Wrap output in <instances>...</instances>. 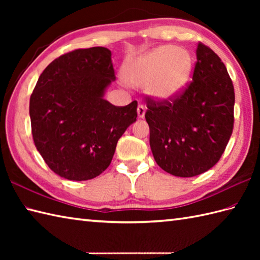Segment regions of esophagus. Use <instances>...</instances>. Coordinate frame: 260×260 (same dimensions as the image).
Masks as SVG:
<instances>
[{"instance_id": "34e87169", "label": "esophagus", "mask_w": 260, "mask_h": 260, "mask_svg": "<svg viewBox=\"0 0 260 260\" xmlns=\"http://www.w3.org/2000/svg\"><path fill=\"white\" fill-rule=\"evenodd\" d=\"M145 116V107L143 106V105H139V107H137V117L140 119L144 118Z\"/></svg>"}]
</instances>
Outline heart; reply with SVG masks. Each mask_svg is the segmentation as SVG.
<instances>
[{
	"label": "heart",
	"instance_id": "obj_1",
	"mask_svg": "<svg viewBox=\"0 0 260 260\" xmlns=\"http://www.w3.org/2000/svg\"><path fill=\"white\" fill-rule=\"evenodd\" d=\"M192 58L189 52L174 46H162L132 60L123 76L127 84L146 86L153 101L171 102L184 90L190 79Z\"/></svg>",
	"mask_w": 260,
	"mask_h": 260
}]
</instances>
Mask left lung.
<instances>
[{
    "instance_id": "obj_1",
    "label": "left lung",
    "mask_w": 260,
    "mask_h": 260,
    "mask_svg": "<svg viewBox=\"0 0 260 260\" xmlns=\"http://www.w3.org/2000/svg\"><path fill=\"white\" fill-rule=\"evenodd\" d=\"M192 82L173 104L147 101L154 159L165 172L191 178L211 169L234 128L235 89L227 68L207 46L197 47Z\"/></svg>"
}]
</instances>
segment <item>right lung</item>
<instances>
[{"label": "right lung", "instance_id": "add662e5", "mask_svg": "<svg viewBox=\"0 0 260 260\" xmlns=\"http://www.w3.org/2000/svg\"><path fill=\"white\" fill-rule=\"evenodd\" d=\"M113 81L112 52L104 47L66 53L39 77L30 98L33 141L61 178L86 181L102 174L136 121V101L119 107L104 98Z\"/></svg>", "mask_w": 260, "mask_h": 260}]
</instances>
